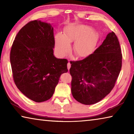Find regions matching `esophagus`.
<instances>
[{"mask_svg": "<svg viewBox=\"0 0 134 134\" xmlns=\"http://www.w3.org/2000/svg\"><path fill=\"white\" fill-rule=\"evenodd\" d=\"M70 67H71V64H70V63L69 62L67 64V69H68V70H70Z\"/></svg>", "mask_w": 134, "mask_h": 134, "instance_id": "34e87169", "label": "esophagus"}]
</instances>
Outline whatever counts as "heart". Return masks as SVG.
I'll list each match as a JSON object with an SVG mask.
<instances>
[{
  "mask_svg": "<svg viewBox=\"0 0 134 134\" xmlns=\"http://www.w3.org/2000/svg\"><path fill=\"white\" fill-rule=\"evenodd\" d=\"M98 36L93 29L85 25H70L65 29L64 34L55 35V49L61 55L69 51L70 42L74 41L72 51L79 58L86 57L91 54L96 47Z\"/></svg>",
  "mask_w": 134,
  "mask_h": 134,
  "instance_id": "b5f03b06",
  "label": "heart"
}]
</instances>
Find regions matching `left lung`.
<instances>
[{"label":"left lung","instance_id":"8db88e82","mask_svg":"<svg viewBox=\"0 0 134 134\" xmlns=\"http://www.w3.org/2000/svg\"><path fill=\"white\" fill-rule=\"evenodd\" d=\"M122 57L118 39L111 32L93 53L82 60L70 62L71 93L74 98L89 105L107 96L121 71Z\"/></svg>","mask_w":134,"mask_h":134}]
</instances>
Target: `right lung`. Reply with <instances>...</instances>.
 I'll use <instances>...</instances> for the list:
<instances>
[{"label":"right lung","mask_w":134,"mask_h":134,"mask_svg":"<svg viewBox=\"0 0 134 134\" xmlns=\"http://www.w3.org/2000/svg\"><path fill=\"white\" fill-rule=\"evenodd\" d=\"M54 28L40 20L28 22L16 36L10 61L16 86L36 102L53 96L63 73L68 71L66 59L54 55Z\"/></svg>","instance_id":"add662e5"}]
</instances>
